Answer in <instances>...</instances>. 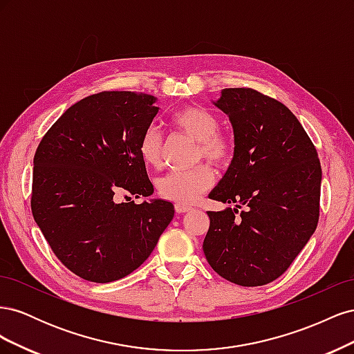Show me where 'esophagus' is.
Masks as SVG:
<instances>
[{"label": "esophagus", "instance_id": "34e87169", "mask_svg": "<svg viewBox=\"0 0 354 354\" xmlns=\"http://www.w3.org/2000/svg\"><path fill=\"white\" fill-rule=\"evenodd\" d=\"M190 209H192L190 205H185V203H176V211L177 212H187Z\"/></svg>", "mask_w": 354, "mask_h": 354}]
</instances>
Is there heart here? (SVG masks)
<instances>
[{"instance_id": "heart-1", "label": "heart", "mask_w": 354, "mask_h": 354, "mask_svg": "<svg viewBox=\"0 0 354 354\" xmlns=\"http://www.w3.org/2000/svg\"><path fill=\"white\" fill-rule=\"evenodd\" d=\"M171 122L196 143L198 158H205L218 167L227 165L233 156V142L218 130V118L201 106H187L173 113ZM162 152V136L156 127H147L138 143L143 162L158 167ZM212 171L207 165L192 171H174L158 180V190L164 198L177 203H192L212 185Z\"/></svg>"}]
</instances>
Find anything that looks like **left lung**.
Wrapping results in <instances>:
<instances>
[{"mask_svg":"<svg viewBox=\"0 0 354 354\" xmlns=\"http://www.w3.org/2000/svg\"><path fill=\"white\" fill-rule=\"evenodd\" d=\"M211 103L227 115L234 149L208 198L234 208L208 211L202 250L224 279L261 286L277 279L315 233L322 168L303 125L281 102L224 88Z\"/></svg>","mask_w":354,"mask_h":354,"instance_id":"left-lung-1","label":"left lung"}]
</instances>
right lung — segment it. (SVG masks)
<instances>
[{"mask_svg": "<svg viewBox=\"0 0 354 354\" xmlns=\"http://www.w3.org/2000/svg\"><path fill=\"white\" fill-rule=\"evenodd\" d=\"M136 91H103L75 103L34 158L30 207L53 252L85 281L122 279L152 254L174 217L165 199L116 202L118 192L151 196L138 153L159 108Z\"/></svg>", "mask_w": 354, "mask_h": 354, "instance_id": "add662e5", "label": "right lung"}]
</instances>
